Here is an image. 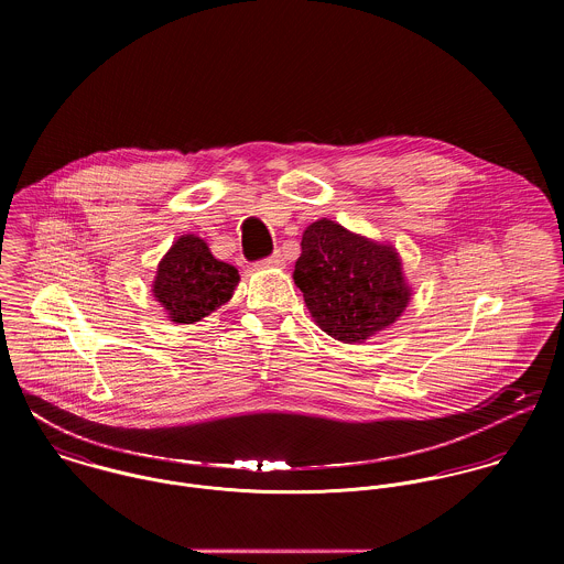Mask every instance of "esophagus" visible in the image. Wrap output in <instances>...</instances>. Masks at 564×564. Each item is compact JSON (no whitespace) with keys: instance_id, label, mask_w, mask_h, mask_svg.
Instances as JSON below:
<instances>
[{"instance_id":"1","label":"esophagus","mask_w":564,"mask_h":564,"mask_svg":"<svg viewBox=\"0 0 564 564\" xmlns=\"http://www.w3.org/2000/svg\"><path fill=\"white\" fill-rule=\"evenodd\" d=\"M262 264H264V267H273V269H282V267H284V256H282L280 251H275L273 256L264 258Z\"/></svg>"}]
</instances>
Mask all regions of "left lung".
I'll return each instance as SVG.
<instances>
[{"mask_svg": "<svg viewBox=\"0 0 564 564\" xmlns=\"http://www.w3.org/2000/svg\"><path fill=\"white\" fill-rule=\"evenodd\" d=\"M295 284L315 323L343 343H365L398 322L412 297L391 242L319 219L302 235Z\"/></svg>", "mask_w": 564, "mask_h": 564, "instance_id": "1", "label": "left lung"}]
</instances>
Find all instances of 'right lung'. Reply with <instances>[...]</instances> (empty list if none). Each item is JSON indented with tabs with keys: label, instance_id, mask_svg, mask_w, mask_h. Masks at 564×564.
I'll list each match as a JSON object with an SVG mask.
<instances>
[{
	"label": "right lung",
	"instance_id": "right-lung-1",
	"mask_svg": "<svg viewBox=\"0 0 564 564\" xmlns=\"http://www.w3.org/2000/svg\"><path fill=\"white\" fill-rule=\"evenodd\" d=\"M237 267L213 256L195 235H182L162 256L152 293L169 322L195 323L228 304L239 286Z\"/></svg>",
	"mask_w": 564,
	"mask_h": 564
}]
</instances>
